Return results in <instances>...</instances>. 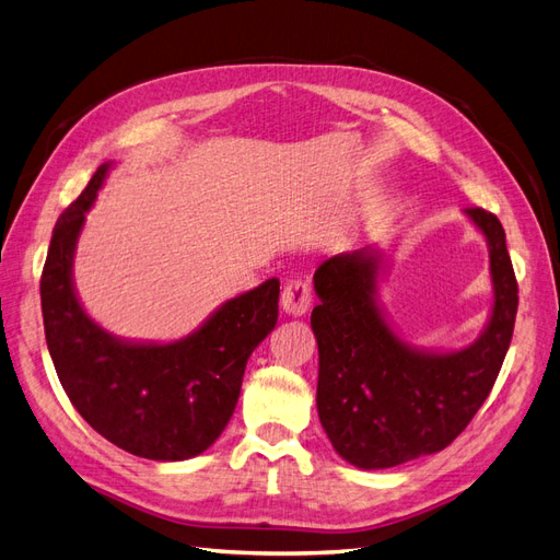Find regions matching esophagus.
<instances>
[{
	"mask_svg": "<svg viewBox=\"0 0 560 560\" xmlns=\"http://www.w3.org/2000/svg\"><path fill=\"white\" fill-rule=\"evenodd\" d=\"M280 306L287 315L301 317L306 315L311 308V287L303 280H290L284 284L282 296H280Z\"/></svg>",
	"mask_w": 560,
	"mask_h": 560,
	"instance_id": "obj_1",
	"label": "esophagus"
}]
</instances>
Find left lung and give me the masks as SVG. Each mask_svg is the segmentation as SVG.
I'll return each instance as SVG.
<instances>
[{
  "label": "left lung",
  "mask_w": 560,
  "mask_h": 560,
  "mask_svg": "<svg viewBox=\"0 0 560 560\" xmlns=\"http://www.w3.org/2000/svg\"><path fill=\"white\" fill-rule=\"evenodd\" d=\"M488 245L493 306L477 341L420 348L381 303L387 254L338 252L313 276L317 416L334 451L360 469H387L446 448L481 409L510 350L518 287L504 229L481 208L463 210Z\"/></svg>",
  "instance_id": "left-lung-1"
}]
</instances>
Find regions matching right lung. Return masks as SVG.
<instances>
[{
	"mask_svg": "<svg viewBox=\"0 0 560 560\" xmlns=\"http://www.w3.org/2000/svg\"><path fill=\"white\" fill-rule=\"evenodd\" d=\"M112 167H97L54 229L42 273L46 346L67 397L97 434L147 460H189L229 425L249 354L276 329L280 280L224 301L177 341H130L100 327L79 301L74 254Z\"/></svg>",
	"mask_w": 560,
	"mask_h": 560,
	"instance_id": "obj_1",
	"label": "right lung"
}]
</instances>
